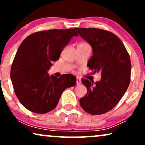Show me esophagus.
<instances>
[{
    "mask_svg": "<svg viewBox=\"0 0 145 145\" xmlns=\"http://www.w3.org/2000/svg\"><path fill=\"white\" fill-rule=\"evenodd\" d=\"M81 84V79L80 78H76V84L77 85H80Z\"/></svg>",
    "mask_w": 145,
    "mask_h": 145,
    "instance_id": "1",
    "label": "esophagus"
}]
</instances>
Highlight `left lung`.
<instances>
[{
	"mask_svg": "<svg viewBox=\"0 0 145 145\" xmlns=\"http://www.w3.org/2000/svg\"><path fill=\"white\" fill-rule=\"evenodd\" d=\"M79 35L91 45L93 56L87 65L93 73L100 72L99 81L83 79L87 89L80 99L84 111L93 115L112 109L127 91L130 82L131 61L121 39L109 31L95 28H75Z\"/></svg>",
	"mask_w": 145,
	"mask_h": 145,
	"instance_id": "obj_1",
	"label": "left lung"
}]
</instances>
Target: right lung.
Returning <instances> with one entry per match:
<instances>
[{
    "label": "right lung",
    "mask_w": 145,
    "mask_h": 145,
    "mask_svg": "<svg viewBox=\"0 0 145 145\" xmlns=\"http://www.w3.org/2000/svg\"><path fill=\"white\" fill-rule=\"evenodd\" d=\"M74 36V29L48 30L28 36L18 48L11 68V80L16 96L29 110L44 114L57 106L62 93L76 84L73 75L59 78L48 71L58 61L63 49Z\"/></svg>",
    "instance_id": "add662e5"
}]
</instances>
